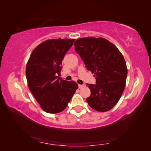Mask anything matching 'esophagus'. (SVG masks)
Listing matches in <instances>:
<instances>
[{"mask_svg": "<svg viewBox=\"0 0 151 151\" xmlns=\"http://www.w3.org/2000/svg\"><path fill=\"white\" fill-rule=\"evenodd\" d=\"M78 88H81L82 87H83V86H85L84 85H79V84H78Z\"/></svg>", "mask_w": 151, "mask_h": 151, "instance_id": "obj_1", "label": "esophagus"}]
</instances>
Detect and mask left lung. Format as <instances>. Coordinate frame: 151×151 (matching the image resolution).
Listing matches in <instances>:
<instances>
[{
    "label": "left lung",
    "mask_w": 151,
    "mask_h": 151,
    "mask_svg": "<svg viewBox=\"0 0 151 151\" xmlns=\"http://www.w3.org/2000/svg\"><path fill=\"white\" fill-rule=\"evenodd\" d=\"M74 45L96 79L95 85L86 84L91 93L86 101L97 111H109L118 103L125 87L127 68L123 56L112 43L101 37L81 38Z\"/></svg>",
    "instance_id": "obj_1"
}]
</instances>
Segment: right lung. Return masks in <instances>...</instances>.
I'll return each mask as SVG.
<instances>
[{
	"label": "right lung",
	"mask_w": 151,
	"mask_h": 151,
	"mask_svg": "<svg viewBox=\"0 0 151 151\" xmlns=\"http://www.w3.org/2000/svg\"><path fill=\"white\" fill-rule=\"evenodd\" d=\"M75 39H50L40 43L30 56L26 66L28 85L43 111L58 113L65 110L78 85L58 75L62 61Z\"/></svg>",
	"instance_id": "add662e5"
}]
</instances>
